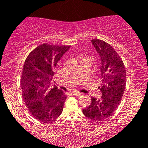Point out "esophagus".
<instances>
[{"label":"esophagus","instance_id":"obj_1","mask_svg":"<svg viewBox=\"0 0 148 148\" xmlns=\"http://www.w3.org/2000/svg\"><path fill=\"white\" fill-rule=\"evenodd\" d=\"M72 94H73V95H75V96H80V95H82V93L78 92H72Z\"/></svg>","mask_w":148,"mask_h":148}]
</instances>
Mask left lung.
Returning <instances> with one entry per match:
<instances>
[{"mask_svg":"<svg viewBox=\"0 0 148 148\" xmlns=\"http://www.w3.org/2000/svg\"><path fill=\"white\" fill-rule=\"evenodd\" d=\"M100 56L101 99L92 97L89 107L83 109L84 115L92 121H103L113 114L121 102L126 85V70L122 60L109 44L99 39L91 40Z\"/></svg>","mask_w":148,"mask_h":148,"instance_id":"left-lung-1","label":"left lung"}]
</instances>
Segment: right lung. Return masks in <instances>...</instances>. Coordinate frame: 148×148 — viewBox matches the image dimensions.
Masks as SVG:
<instances>
[{"mask_svg": "<svg viewBox=\"0 0 148 148\" xmlns=\"http://www.w3.org/2000/svg\"><path fill=\"white\" fill-rule=\"evenodd\" d=\"M70 46L43 44L26 59L21 86L30 113L40 121H53L63 111L66 95L56 87L49 88L56 65Z\"/></svg>", "mask_w": 148, "mask_h": 148, "instance_id": "add662e5", "label": "right lung"}]
</instances>
